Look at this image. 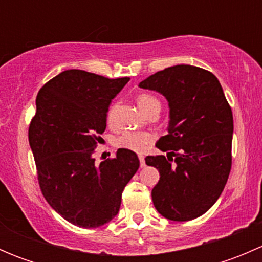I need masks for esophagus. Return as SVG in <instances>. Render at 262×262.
Listing matches in <instances>:
<instances>
[{
    "label": "esophagus",
    "mask_w": 262,
    "mask_h": 262,
    "mask_svg": "<svg viewBox=\"0 0 262 262\" xmlns=\"http://www.w3.org/2000/svg\"><path fill=\"white\" fill-rule=\"evenodd\" d=\"M139 162H141V167H146V161H144V156L139 155Z\"/></svg>",
    "instance_id": "obj_1"
}]
</instances>
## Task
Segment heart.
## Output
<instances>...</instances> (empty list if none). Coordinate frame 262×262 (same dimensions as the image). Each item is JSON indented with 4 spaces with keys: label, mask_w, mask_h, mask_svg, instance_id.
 <instances>
[{
    "label": "heart",
    "mask_w": 262,
    "mask_h": 262,
    "mask_svg": "<svg viewBox=\"0 0 262 262\" xmlns=\"http://www.w3.org/2000/svg\"><path fill=\"white\" fill-rule=\"evenodd\" d=\"M137 101H138V106L141 107L142 112L153 102H160L156 97L150 96L148 94L139 95ZM113 112H114V107L109 110V114H107L109 120H112ZM153 139H155V136L149 132H124L121 136L116 138L115 144L120 148L133 150V152H144L149 147V144L152 143Z\"/></svg>",
    "instance_id": "heart-1"
}]
</instances>
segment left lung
Returning a JSON list of instances; mask_svg holds the SVG:
<instances>
[{
	"label": "left lung",
	"mask_w": 262,
	"mask_h": 262,
	"mask_svg": "<svg viewBox=\"0 0 262 262\" xmlns=\"http://www.w3.org/2000/svg\"><path fill=\"white\" fill-rule=\"evenodd\" d=\"M165 96L170 109L167 134L156 147L165 156H147L160 172L152 189L157 212L170 221H191L213 207L232 165L233 115L212 72L178 64L139 83Z\"/></svg>",
	"instance_id": "8db88e82"
}]
</instances>
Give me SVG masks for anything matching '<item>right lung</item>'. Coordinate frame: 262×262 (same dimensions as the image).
<instances>
[{
    "instance_id": "obj_1",
    "label": "right lung",
    "mask_w": 262,
    "mask_h": 262,
    "mask_svg": "<svg viewBox=\"0 0 262 262\" xmlns=\"http://www.w3.org/2000/svg\"><path fill=\"white\" fill-rule=\"evenodd\" d=\"M128 81L67 70L36 96L29 143L39 185L50 207L75 226L96 228L114 219L121 192L139 167L138 156L126 148L100 165L92 157L110 102Z\"/></svg>"
}]
</instances>
